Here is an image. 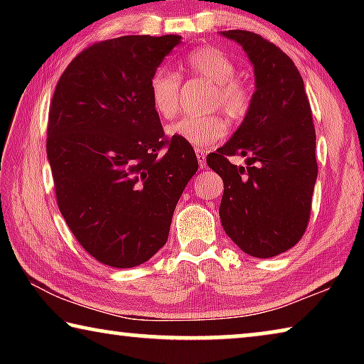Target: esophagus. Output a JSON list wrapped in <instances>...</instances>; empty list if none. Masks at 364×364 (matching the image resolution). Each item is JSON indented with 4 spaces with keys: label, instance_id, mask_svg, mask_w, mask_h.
<instances>
[{
    "label": "esophagus",
    "instance_id": "obj_1",
    "mask_svg": "<svg viewBox=\"0 0 364 364\" xmlns=\"http://www.w3.org/2000/svg\"><path fill=\"white\" fill-rule=\"evenodd\" d=\"M196 156H197V162H199V167H200V168H205V165H207V160H205L207 154H205V151L197 149V151H196Z\"/></svg>",
    "mask_w": 364,
    "mask_h": 364
}]
</instances>
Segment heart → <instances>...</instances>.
Instances as JSON below:
<instances>
[{"label":"heart","instance_id":"obj_1","mask_svg":"<svg viewBox=\"0 0 364 364\" xmlns=\"http://www.w3.org/2000/svg\"><path fill=\"white\" fill-rule=\"evenodd\" d=\"M183 65L193 77L213 85L210 107H218L226 117L241 120L249 114L254 101L250 86L236 78V65L215 46L194 48L184 56ZM181 77L168 67H159L149 80V97L156 112L164 119L175 117L180 109ZM168 133L194 147H207L226 134V123L220 115L183 117L168 127Z\"/></svg>","mask_w":364,"mask_h":364}]
</instances>
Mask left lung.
<instances>
[{
    "label": "left lung",
    "instance_id": "1",
    "mask_svg": "<svg viewBox=\"0 0 364 364\" xmlns=\"http://www.w3.org/2000/svg\"><path fill=\"white\" fill-rule=\"evenodd\" d=\"M255 70L249 114L228 143L207 156L225 184L223 230L245 254L269 258L297 244L310 221L318 176L316 133L304 80L284 51L247 30H228ZM248 157V167L229 162Z\"/></svg>",
    "mask_w": 364,
    "mask_h": 364
}]
</instances>
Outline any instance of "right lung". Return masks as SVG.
<instances>
[{
	"label": "right lung",
	"mask_w": 364,
	"mask_h": 364,
	"mask_svg": "<svg viewBox=\"0 0 364 364\" xmlns=\"http://www.w3.org/2000/svg\"><path fill=\"white\" fill-rule=\"evenodd\" d=\"M178 35L97 41L72 59L54 90L46 154L58 207L80 245L112 268L164 247L184 188L199 168L193 146L164 133L149 80Z\"/></svg>",
	"instance_id": "right-lung-1"
}]
</instances>
